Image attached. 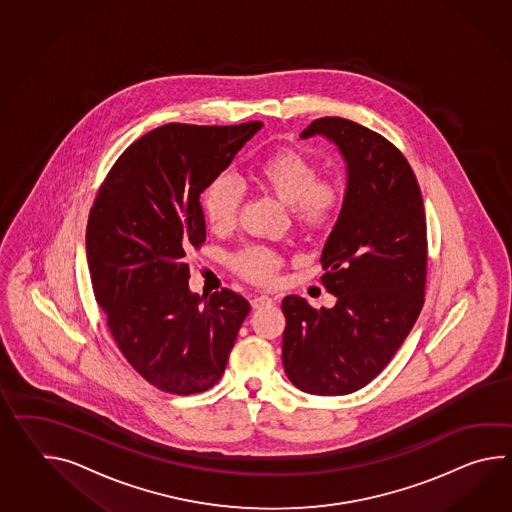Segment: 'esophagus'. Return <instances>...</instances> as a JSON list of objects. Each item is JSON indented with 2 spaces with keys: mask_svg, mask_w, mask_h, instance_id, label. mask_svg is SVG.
I'll list each match as a JSON object with an SVG mask.
<instances>
[{
  "mask_svg": "<svg viewBox=\"0 0 512 512\" xmlns=\"http://www.w3.org/2000/svg\"><path fill=\"white\" fill-rule=\"evenodd\" d=\"M272 297L268 296H253L251 297V307L253 308H264L272 305Z\"/></svg>",
  "mask_w": 512,
  "mask_h": 512,
  "instance_id": "obj_1",
  "label": "esophagus"
}]
</instances>
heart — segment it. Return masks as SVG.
I'll use <instances>...</instances> for the list:
<instances>
[{
	"label": "heart",
	"mask_w": 512,
	"mask_h": 512,
	"mask_svg": "<svg viewBox=\"0 0 512 512\" xmlns=\"http://www.w3.org/2000/svg\"><path fill=\"white\" fill-rule=\"evenodd\" d=\"M318 165L296 148H281L262 161L255 171V182L266 193L290 205L297 226L307 231H321L340 215L345 193L338 180L318 176ZM244 191L228 174L218 176L205 189L202 209L209 228L228 233L239 222ZM235 272L251 283L275 281L283 259L277 251L251 244L237 251L231 259Z\"/></svg>",
	"instance_id": "heart-1"
}]
</instances>
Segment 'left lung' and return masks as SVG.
<instances>
[{
    "label": "left lung",
    "mask_w": 512,
    "mask_h": 512,
    "mask_svg": "<svg viewBox=\"0 0 512 512\" xmlns=\"http://www.w3.org/2000/svg\"><path fill=\"white\" fill-rule=\"evenodd\" d=\"M329 137L347 161L340 218L323 248L321 284L332 308L286 296L283 365L301 391L349 395L382 373L421 314L428 239L421 187L386 137L321 117L301 137Z\"/></svg>",
    "instance_id": "obj_1"
}]
</instances>
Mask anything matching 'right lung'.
Returning a JSON list of instances; mask_svg holds the SVG:
<instances>
[{
  "label": "right lung",
  "instance_id": "1",
  "mask_svg": "<svg viewBox=\"0 0 512 512\" xmlns=\"http://www.w3.org/2000/svg\"><path fill=\"white\" fill-rule=\"evenodd\" d=\"M261 126L154 128L117 158L91 205L86 253L95 301L126 362L165 393L215 386L250 314V303L229 288L191 294L185 255L205 242L200 194Z\"/></svg>",
  "mask_w": 512,
  "mask_h": 512
}]
</instances>
